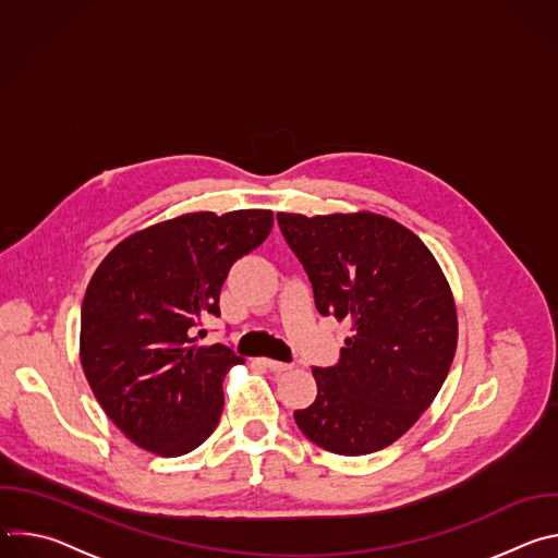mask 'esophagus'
Returning a JSON list of instances; mask_svg holds the SVG:
<instances>
[{
	"instance_id": "1",
	"label": "esophagus",
	"mask_w": 558,
	"mask_h": 558,
	"mask_svg": "<svg viewBox=\"0 0 558 558\" xmlns=\"http://www.w3.org/2000/svg\"><path fill=\"white\" fill-rule=\"evenodd\" d=\"M263 364L274 371V373H284V371H291L293 364H287V362H278V360H269V357H263Z\"/></svg>"
}]
</instances>
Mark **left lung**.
Here are the masks:
<instances>
[{
  "label": "left lung",
  "instance_id": "obj_1",
  "mask_svg": "<svg viewBox=\"0 0 558 558\" xmlns=\"http://www.w3.org/2000/svg\"><path fill=\"white\" fill-rule=\"evenodd\" d=\"M323 315L351 323L340 360L313 366L317 397L298 428L336 454L400 439L433 404L457 349V308L435 256L404 225L357 211L278 214Z\"/></svg>",
  "mask_w": 558,
  "mask_h": 558
}]
</instances>
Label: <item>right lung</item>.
Segmentation results:
<instances>
[{"instance_id": "add662e5", "label": "right lung", "mask_w": 558, "mask_h": 558, "mask_svg": "<svg viewBox=\"0 0 558 558\" xmlns=\"http://www.w3.org/2000/svg\"><path fill=\"white\" fill-rule=\"evenodd\" d=\"M269 209L185 214L128 235L95 271L82 304V366L117 428L161 457L198 448L218 426L227 344L196 347L201 317L220 315L231 265L265 243Z\"/></svg>"}]
</instances>
